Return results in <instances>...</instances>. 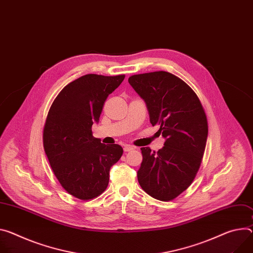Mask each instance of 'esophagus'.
I'll list each match as a JSON object with an SVG mask.
<instances>
[{"label": "esophagus", "mask_w": 253, "mask_h": 253, "mask_svg": "<svg viewBox=\"0 0 253 253\" xmlns=\"http://www.w3.org/2000/svg\"><path fill=\"white\" fill-rule=\"evenodd\" d=\"M123 149H124V151H125V152H128V151L133 150V149H134V147H133L132 145H128V144H127V145H124V148H123Z\"/></svg>", "instance_id": "1"}]
</instances>
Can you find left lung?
<instances>
[{
  "mask_svg": "<svg viewBox=\"0 0 253 253\" xmlns=\"http://www.w3.org/2000/svg\"><path fill=\"white\" fill-rule=\"evenodd\" d=\"M128 82L166 139L157 152L141 148L139 185L156 200H173L190 187L200 169L208 137L205 111L195 91L170 73L135 75Z\"/></svg>",
  "mask_w": 253,
  "mask_h": 253,
  "instance_id": "8db88e82",
  "label": "left lung"
}]
</instances>
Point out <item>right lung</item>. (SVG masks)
Instances as JSON below:
<instances>
[{
  "instance_id": "add662e5",
  "label": "right lung",
  "mask_w": 253,
  "mask_h": 253,
  "mask_svg": "<svg viewBox=\"0 0 253 253\" xmlns=\"http://www.w3.org/2000/svg\"><path fill=\"white\" fill-rule=\"evenodd\" d=\"M125 76L85 75L65 85L53 101L43 129V145L62 188L80 200L100 196L108 187L110 169L123 154L118 144L95 138L108 96Z\"/></svg>"
}]
</instances>
